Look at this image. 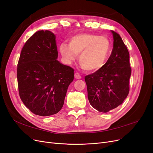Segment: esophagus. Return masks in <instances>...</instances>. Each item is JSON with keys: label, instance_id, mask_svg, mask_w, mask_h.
<instances>
[{"label": "esophagus", "instance_id": "34e87169", "mask_svg": "<svg viewBox=\"0 0 153 153\" xmlns=\"http://www.w3.org/2000/svg\"><path fill=\"white\" fill-rule=\"evenodd\" d=\"M75 78H76V79H78V80H79V79H81L82 76H81L78 73H75Z\"/></svg>", "mask_w": 153, "mask_h": 153}]
</instances>
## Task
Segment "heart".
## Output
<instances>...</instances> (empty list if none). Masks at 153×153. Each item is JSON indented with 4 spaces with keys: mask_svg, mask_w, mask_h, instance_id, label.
<instances>
[{
    "mask_svg": "<svg viewBox=\"0 0 153 153\" xmlns=\"http://www.w3.org/2000/svg\"><path fill=\"white\" fill-rule=\"evenodd\" d=\"M110 47V41L106 37L82 33L71 37L69 44L61 43L59 51L65 63L71 64L79 54L78 61L82 68L95 72L105 65Z\"/></svg>",
    "mask_w": 153,
    "mask_h": 153,
    "instance_id": "obj_1",
    "label": "heart"
}]
</instances>
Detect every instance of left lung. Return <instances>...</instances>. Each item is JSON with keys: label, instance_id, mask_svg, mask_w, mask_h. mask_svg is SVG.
I'll return each instance as SVG.
<instances>
[{"label": "left lung", "instance_id": "1", "mask_svg": "<svg viewBox=\"0 0 153 153\" xmlns=\"http://www.w3.org/2000/svg\"><path fill=\"white\" fill-rule=\"evenodd\" d=\"M111 32L114 47L107 62L100 70L85 77L90 104L104 113L117 107L126 98L131 73L127 47L119 34Z\"/></svg>", "mask_w": 153, "mask_h": 153}]
</instances>
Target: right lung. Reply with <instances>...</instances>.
<instances>
[{"mask_svg":"<svg viewBox=\"0 0 153 153\" xmlns=\"http://www.w3.org/2000/svg\"><path fill=\"white\" fill-rule=\"evenodd\" d=\"M55 36L39 30L27 41L18 63L20 97L31 112L40 116L58 113L62 108L74 69L57 61Z\"/></svg>","mask_w":153,"mask_h":153,"instance_id":"right-lung-1","label":"right lung"}]
</instances>
